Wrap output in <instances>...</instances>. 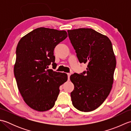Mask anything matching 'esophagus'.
Listing matches in <instances>:
<instances>
[{"instance_id": "esophagus-1", "label": "esophagus", "mask_w": 131, "mask_h": 131, "mask_svg": "<svg viewBox=\"0 0 131 131\" xmlns=\"http://www.w3.org/2000/svg\"><path fill=\"white\" fill-rule=\"evenodd\" d=\"M71 75L70 73H68V80H70V77Z\"/></svg>"}]
</instances>
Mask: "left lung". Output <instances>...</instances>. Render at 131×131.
I'll use <instances>...</instances> for the list:
<instances>
[{"instance_id": "left-lung-1", "label": "left lung", "mask_w": 131, "mask_h": 131, "mask_svg": "<svg viewBox=\"0 0 131 131\" xmlns=\"http://www.w3.org/2000/svg\"><path fill=\"white\" fill-rule=\"evenodd\" d=\"M68 32L80 63L88 64L87 71L70 77L74 85L72 103L81 112H91L104 102L112 88L116 67L112 44L106 36L92 29Z\"/></svg>"}]
</instances>
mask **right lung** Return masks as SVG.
<instances>
[{
    "mask_svg": "<svg viewBox=\"0 0 131 131\" xmlns=\"http://www.w3.org/2000/svg\"><path fill=\"white\" fill-rule=\"evenodd\" d=\"M68 37L65 30L39 27L22 38L16 48L14 74L24 101L32 109L45 112L54 106L66 73L48 69L54 63L55 47Z\"/></svg>",
    "mask_w": 131,
    "mask_h": 131,
    "instance_id": "add662e5",
    "label": "right lung"
}]
</instances>
